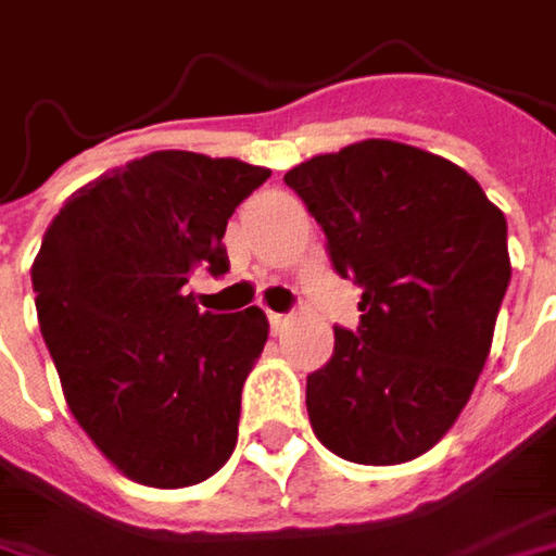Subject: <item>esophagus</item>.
Instances as JSON below:
<instances>
[{
    "label": "esophagus",
    "instance_id": "1",
    "mask_svg": "<svg viewBox=\"0 0 556 556\" xmlns=\"http://www.w3.org/2000/svg\"><path fill=\"white\" fill-rule=\"evenodd\" d=\"M267 320H270V329H274V332H282L286 324H289V317H286V314H277V311H270V314H267Z\"/></svg>",
    "mask_w": 556,
    "mask_h": 556
}]
</instances>
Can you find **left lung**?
Listing matches in <instances>:
<instances>
[{"label": "left lung", "instance_id": "8db88e82", "mask_svg": "<svg viewBox=\"0 0 556 556\" xmlns=\"http://www.w3.org/2000/svg\"><path fill=\"white\" fill-rule=\"evenodd\" d=\"M286 186L364 311L307 376L314 435L351 464H407L442 442L485 367L510 282L507 220L464 167L392 139L314 155Z\"/></svg>", "mask_w": 556, "mask_h": 556}]
</instances>
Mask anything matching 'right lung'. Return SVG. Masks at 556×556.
<instances>
[{
  "instance_id": "right-lung-1",
  "label": "right lung",
  "mask_w": 556,
  "mask_h": 556,
  "mask_svg": "<svg viewBox=\"0 0 556 556\" xmlns=\"http://www.w3.org/2000/svg\"><path fill=\"white\" fill-rule=\"evenodd\" d=\"M267 177L239 157L152 152L80 186L42 236L30 279L64 401L139 485L205 482L236 447L270 324L261 307L199 311L186 282L227 274V220Z\"/></svg>"
}]
</instances>
